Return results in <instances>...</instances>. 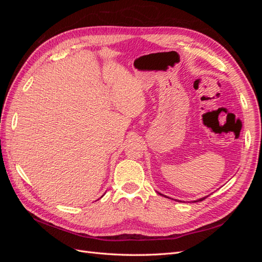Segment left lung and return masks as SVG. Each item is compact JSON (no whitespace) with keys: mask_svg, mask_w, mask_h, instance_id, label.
<instances>
[{"mask_svg":"<svg viewBox=\"0 0 262 262\" xmlns=\"http://www.w3.org/2000/svg\"><path fill=\"white\" fill-rule=\"evenodd\" d=\"M158 194H161V195H164V194H162L161 192H157ZM164 196H166V195H164ZM208 196V195H207ZM207 196H203V198H200V199H198V200H194L193 202H199V201H202V200H204L205 199V198H207ZM166 198H168V196H166Z\"/></svg>","mask_w":262,"mask_h":262,"instance_id":"obj_1","label":"left lung"}]
</instances>
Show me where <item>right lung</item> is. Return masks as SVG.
I'll return each instance as SVG.
<instances>
[{
    "mask_svg": "<svg viewBox=\"0 0 262 262\" xmlns=\"http://www.w3.org/2000/svg\"><path fill=\"white\" fill-rule=\"evenodd\" d=\"M101 196H102V195H101Z\"/></svg>",
    "mask_w": 262,
    "mask_h": 262,
    "instance_id": "1",
    "label": "right lung"
}]
</instances>
